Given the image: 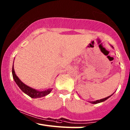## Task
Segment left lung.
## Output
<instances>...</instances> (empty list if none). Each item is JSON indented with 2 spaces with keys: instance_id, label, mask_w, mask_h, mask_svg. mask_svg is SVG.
<instances>
[{
  "instance_id": "1",
  "label": "left lung",
  "mask_w": 130,
  "mask_h": 130,
  "mask_svg": "<svg viewBox=\"0 0 130 130\" xmlns=\"http://www.w3.org/2000/svg\"><path fill=\"white\" fill-rule=\"evenodd\" d=\"M111 96H109L108 97L106 98H104L103 99H101L100 100H96V101H90V103H92V104H97V103H101V102H103V101H104L105 100H106L108 98H109Z\"/></svg>"
}]
</instances>
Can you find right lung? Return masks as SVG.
<instances>
[{"instance_id":"obj_1","label":"right lung","mask_w":130,"mask_h":130,"mask_svg":"<svg viewBox=\"0 0 130 130\" xmlns=\"http://www.w3.org/2000/svg\"><path fill=\"white\" fill-rule=\"evenodd\" d=\"M12 74L14 81L16 82V83L17 84L18 86H19V87L20 88L21 90L23 92H24V93L27 94V95H29L30 97L32 98L43 97V96H46V95H48V94L51 92L52 89H48V90H46L44 91H41H41L36 90H35V89H32V88L29 87V86H26V85L24 84L22 81H21V80L18 78V77L16 75L13 66L12 68Z\"/></svg>"}]
</instances>
